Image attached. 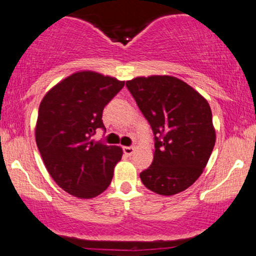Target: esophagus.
Masks as SVG:
<instances>
[{"mask_svg": "<svg viewBox=\"0 0 256 256\" xmlns=\"http://www.w3.org/2000/svg\"><path fill=\"white\" fill-rule=\"evenodd\" d=\"M122 150H124L125 155H128V156H131V155L134 154V146H124V148H122Z\"/></svg>", "mask_w": 256, "mask_h": 256, "instance_id": "1", "label": "esophagus"}]
</instances>
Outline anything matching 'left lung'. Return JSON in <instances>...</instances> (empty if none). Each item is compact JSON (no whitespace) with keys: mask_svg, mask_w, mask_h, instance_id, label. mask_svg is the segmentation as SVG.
Returning <instances> with one entry per match:
<instances>
[{"mask_svg":"<svg viewBox=\"0 0 256 256\" xmlns=\"http://www.w3.org/2000/svg\"><path fill=\"white\" fill-rule=\"evenodd\" d=\"M126 86L154 134V158L140 180L158 195L184 192L202 174L216 144L207 100L172 76L137 77Z\"/></svg>","mask_w":256,"mask_h":256,"instance_id":"obj_1","label":"left lung"}]
</instances>
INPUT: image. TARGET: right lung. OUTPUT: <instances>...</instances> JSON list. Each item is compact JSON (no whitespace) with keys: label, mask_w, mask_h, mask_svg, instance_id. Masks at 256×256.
Listing matches in <instances>:
<instances>
[{"label":"right lung","mask_w":256,"mask_h":256,"mask_svg":"<svg viewBox=\"0 0 256 256\" xmlns=\"http://www.w3.org/2000/svg\"><path fill=\"white\" fill-rule=\"evenodd\" d=\"M125 82L92 71L76 72L46 94L38 110L36 143L49 174L61 189L92 198L110 186L122 149L95 142L102 112Z\"/></svg>","instance_id":"add662e5"}]
</instances>
